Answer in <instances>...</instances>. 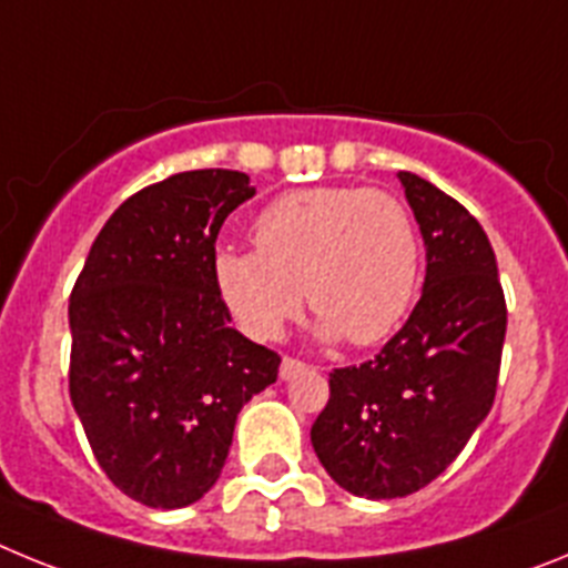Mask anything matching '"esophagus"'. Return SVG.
<instances>
[{
  "label": "esophagus",
  "mask_w": 568,
  "mask_h": 568,
  "mask_svg": "<svg viewBox=\"0 0 568 568\" xmlns=\"http://www.w3.org/2000/svg\"><path fill=\"white\" fill-rule=\"evenodd\" d=\"M310 369V364H304V361H298V358H284L281 361V381H290V378H295V375L298 373H307Z\"/></svg>",
  "instance_id": "1"
}]
</instances>
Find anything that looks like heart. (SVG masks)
<instances>
[{"mask_svg": "<svg viewBox=\"0 0 568 568\" xmlns=\"http://www.w3.org/2000/svg\"><path fill=\"white\" fill-rule=\"evenodd\" d=\"M258 250L224 247L215 290L250 338L273 341L304 307L321 335L358 346L384 341L413 310L420 233L400 199L369 187H307L278 195L253 224Z\"/></svg>", "mask_w": 568, "mask_h": 568, "instance_id": "b5f03b06", "label": "heart"}]
</instances>
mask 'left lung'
Wrapping results in <instances>:
<instances>
[{
  "label": "left lung",
  "mask_w": 568,
  "mask_h": 568,
  "mask_svg": "<svg viewBox=\"0 0 568 568\" xmlns=\"http://www.w3.org/2000/svg\"><path fill=\"white\" fill-rule=\"evenodd\" d=\"M426 244L424 293L373 361L329 373L313 449L358 498H404L433 484L489 415L506 298L478 219L435 184L398 173Z\"/></svg>",
  "instance_id": "left-lung-1"
}]
</instances>
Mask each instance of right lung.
Returning <instances> with one entry per match:
<instances>
[{
	"label": "right lung",
	"instance_id": "right-lung-1",
	"mask_svg": "<svg viewBox=\"0 0 568 568\" xmlns=\"http://www.w3.org/2000/svg\"><path fill=\"white\" fill-rule=\"evenodd\" d=\"M239 170L139 190L90 247L70 293V400L113 486L182 509L219 480L235 418L278 378V353L230 327L215 239L253 199Z\"/></svg>",
	"mask_w": 568,
	"mask_h": 568
}]
</instances>
